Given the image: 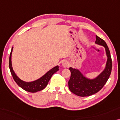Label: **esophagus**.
Wrapping results in <instances>:
<instances>
[{"instance_id": "34e87169", "label": "esophagus", "mask_w": 120, "mask_h": 120, "mask_svg": "<svg viewBox=\"0 0 120 120\" xmlns=\"http://www.w3.org/2000/svg\"><path fill=\"white\" fill-rule=\"evenodd\" d=\"M62 65L64 67H67L68 66V63L66 60H64V61L62 62Z\"/></svg>"}]
</instances>
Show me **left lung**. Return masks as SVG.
Here are the masks:
<instances>
[{"label": "left lung", "mask_w": 120, "mask_h": 120, "mask_svg": "<svg viewBox=\"0 0 120 120\" xmlns=\"http://www.w3.org/2000/svg\"><path fill=\"white\" fill-rule=\"evenodd\" d=\"M95 43L105 47L108 56L106 68L101 74L94 79L86 78L78 70L70 68L71 77L68 81V88L73 94L79 97H88L97 93L103 88L110 76L112 70V60L106 42L96 36Z\"/></svg>", "instance_id": "obj_1"}]
</instances>
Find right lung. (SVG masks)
Returning a JSON list of instances; mask_svg holds the SVG:
<instances>
[{"mask_svg":"<svg viewBox=\"0 0 120 120\" xmlns=\"http://www.w3.org/2000/svg\"><path fill=\"white\" fill-rule=\"evenodd\" d=\"M12 48L11 50L10 54V57H9V68H10L11 73L12 77L16 83L19 87H20L23 90L27 91L28 92L31 93H36L38 91H41L43 89L47 87L48 83L49 80H50L51 77L52 76V75L54 74L56 72L59 71V66H56L52 68V69L49 70L48 72H47L43 76L41 77L39 79L37 80L33 81L31 82H26L24 81L21 80L19 78L17 77L13 71L11 65V54L12 51Z\"/></svg>","mask_w":120,"mask_h":120,"instance_id":"right-lung-1","label":"right lung"}]
</instances>
